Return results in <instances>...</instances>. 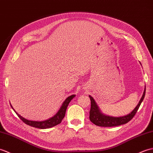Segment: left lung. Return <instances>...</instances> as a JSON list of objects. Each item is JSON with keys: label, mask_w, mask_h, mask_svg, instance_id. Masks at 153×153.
I'll list each match as a JSON object with an SVG mask.
<instances>
[{"label": "left lung", "mask_w": 153, "mask_h": 153, "mask_svg": "<svg viewBox=\"0 0 153 153\" xmlns=\"http://www.w3.org/2000/svg\"><path fill=\"white\" fill-rule=\"evenodd\" d=\"M146 88H145L144 92L142 96L140 102L134 109L130 113L127 115H125L123 117H113L108 115H105L101 113V111L98 107L96 101L94 100V98L91 96H89L91 101V108L90 111V120L91 123H94L95 125L99 126L102 127H113L117 126L122 124H124L128 123L129 121H130L133 117L135 116V113H137V110L140 107V105L143 101L145 95Z\"/></svg>", "instance_id": "left-lung-1"}]
</instances>
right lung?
Wrapping results in <instances>:
<instances>
[{
  "mask_svg": "<svg viewBox=\"0 0 153 153\" xmlns=\"http://www.w3.org/2000/svg\"><path fill=\"white\" fill-rule=\"evenodd\" d=\"M74 97H75V95H71V96L67 97L66 100L63 101V103H62V105L61 106L59 111L57 112V113L54 115L53 117L43 121H33V120H27L25 118L22 117L21 115H19L18 113H16V111L13 108L12 105L11 107H12L13 110L15 111L16 114L18 115V117L25 124L30 126L37 128L46 129V128H50L55 126L62 123L63 118H64V117H65V112H66L68 105H69V103L71 102V101L72 100Z\"/></svg>",
  "mask_w": 153,
  "mask_h": 153,
  "instance_id": "1",
  "label": "right lung"
}]
</instances>
